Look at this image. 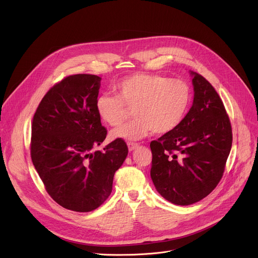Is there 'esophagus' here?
Returning <instances> with one entry per match:
<instances>
[{
    "label": "esophagus",
    "instance_id": "esophagus-1",
    "mask_svg": "<svg viewBox=\"0 0 258 258\" xmlns=\"http://www.w3.org/2000/svg\"><path fill=\"white\" fill-rule=\"evenodd\" d=\"M128 149L129 151H133L136 150L137 148H139V144H136V143H128Z\"/></svg>",
    "mask_w": 258,
    "mask_h": 258
}]
</instances>
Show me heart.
Instances as JSON below:
<instances>
[{"label":"heart","instance_id":"heart-1","mask_svg":"<svg viewBox=\"0 0 258 258\" xmlns=\"http://www.w3.org/2000/svg\"><path fill=\"white\" fill-rule=\"evenodd\" d=\"M112 95L95 101L99 116L110 126L126 119L129 109L136 118L111 132L112 139L141 140L152 131L165 134L174 130L186 116L191 104V88L181 79H167L154 73H134L113 86Z\"/></svg>","mask_w":258,"mask_h":258}]
</instances>
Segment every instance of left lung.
I'll list each match as a JSON object with an SVG mask.
<instances>
[{"label":"left lung","instance_id":"left-lung-1","mask_svg":"<svg viewBox=\"0 0 258 258\" xmlns=\"http://www.w3.org/2000/svg\"><path fill=\"white\" fill-rule=\"evenodd\" d=\"M192 107L180 124L150 143V175L168 202L188 206L209 195L222 179L232 146L224 103L203 76L191 72Z\"/></svg>","mask_w":258,"mask_h":258}]
</instances>
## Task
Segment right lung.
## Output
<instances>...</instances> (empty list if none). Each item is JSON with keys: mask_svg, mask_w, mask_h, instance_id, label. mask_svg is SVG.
Masks as SVG:
<instances>
[{"mask_svg": "<svg viewBox=\"0 0 258 258\" xmlns=\"http://www.w3.org/2000/svg\"><path fill=\"white\" fill-rule=\"evenodd\" d=\"M100 82L94 75L64 78L44 95L32 119V164L52 200L76 212H90L108 199L128 154L122 139L93 152L107 137L95 110Z\"/></svg>", "mask_w": 258, "mask_h": 258, "instance_id": "obj_1", "label": "right lung"}]
</instances>
